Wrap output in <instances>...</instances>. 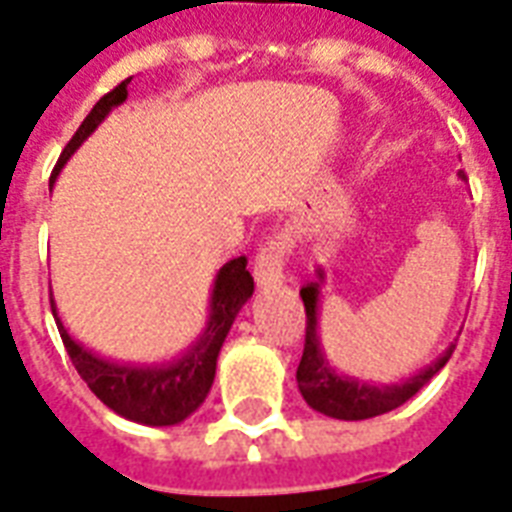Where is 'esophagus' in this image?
I'll list each match as a JSON object with an SVG mask.
<instances>
[{"label": "esophagus", "mask_w": 512, "mask_h": 512, "mask_svg": "<svg viewBox=\"0 0 512 512\" xmlns=\"http://www.w3.org/2000/svg\"><path fill=\"white\" fill-rule=\"evenodd\" d=\"M289 253L286 237H270L259 248V256L253 261V278L259 283V289H278L283 283V261Z\"/></svg>", "instance_id": "1"}]
</instances>
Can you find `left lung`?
Instances as JSON below:
<instances>
[{
  "label": "left lung",
  "mask_w": 512,
  "mask_h": 512,
  "mask_svg": "<svg viewBox=\"0 0 512 512\" xmlns=\"http://www.w3.org/2000/svg\"><path fill=\"white\" fill-rule=\"evenodd\" d=\"M464 179V174H458ZM324 270L316 267V278L300 289L302 305H305V349H302L300 368H297V387H300L305 404L316 412L335 417V420H368L376 414L393 412L406 404L414 393H420L431 382L453 354L455 343H450L434 363L420 368L409 379L390 384H376L360 376H346L327 360V352L319 335V305H322Z\"/></svg>",
  "instance_id": "1"
}]
</instances>
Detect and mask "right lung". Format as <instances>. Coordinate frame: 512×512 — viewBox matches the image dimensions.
<instances>
[{
	"instance_id": "obj_1",
	"label": "right lung",
	"mask_w": 512,
	"mask_h": 512,
	"mask_svg": "<svg viewBox=\"0 0 512 512\" xmlns=\"http://www.w3.org/2000/svg\"><path fill=\"white\" fill-rule=\"evenodd\" d=\"M128 84L130 78L95 103L87 119L81 122V128L76 130V136L62 149L57 169L51 174V185L57 182L59 171L65 169L67 160L76 155V149L98 130L100 122L128 100ZM245 264H248L245 256H240V259H231L220 267L212 281L210 313H207L204 330L196 335V341L190 343L185 352L171 360H160V363H122V360H111V357L87 349L84 343H78L67 333V327L59 319L54 292H51V313L57 319L59 335H62L70 360L76 365L78 376L111 412H117L125 420L155 425V428L179 425L182 420H188L210 395L220 346L226 341L242 305L253 297V278L251 272L245 270Z\"/></svg>"
}]
</instances>
